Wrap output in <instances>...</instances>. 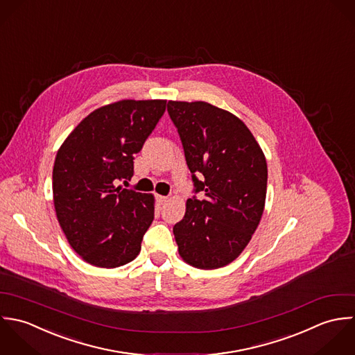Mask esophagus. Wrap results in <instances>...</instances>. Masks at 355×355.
Masks as SVG:
<instances>
[{
  "label": "esophagus",
  "mask_w": 355,
  "mask_h": 355,
  "mask_svg": "<svg viewBox=\"0 0 355 355\" xmlns=\"http://www.w3.org/2000/svg\"><path fill=\"white\" fill-rule=\"evenodd\" d=\"M156 199H157V202H159L160 205H164V203L168 200L167 196H160V195H156Z\"/></svg>",
  "instance_id": "esophagus-1"
}]
</instances>
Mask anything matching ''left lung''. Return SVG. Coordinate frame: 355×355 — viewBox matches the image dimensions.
Returning <instances> with one entry per match:
<instances>
[{"label": "left lung", "mask_w": 355, "mask_h": 355, "mask_svg": "<svg viewBox=\"0 0 355 355\" xmlns=\"http://www.w3.org/2000/svg\"><path fill=\"white\" fill-rule=\"evenodd\" d=\"M167 112L195 193L173 227L180 255L199 269L222 268L241 254L259 225L268 185L265 155L239 118L209 103L168 101Z\"/></svg>", "instance_id": "1"}]
</instances>
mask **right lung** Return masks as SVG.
Here are the masks:
<instances>
[{"instance_id":"obj_1","label":"right lung","mask_w":355,"mask_h":355,"mask_svg":"<svg viewBox=\"0 0 355 355\" xmlns=\"http://www.w3.org/2000/svg\"><path fill=\"white\" fill-rule=\"evenodd\" d=\"M166 111V100H123L87 115L60 146L53 202L73 251L112 269L133 261L150 226L153 196L116 187L135 174V156Z\"/></svg>"}]
</instances>
